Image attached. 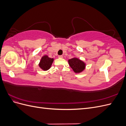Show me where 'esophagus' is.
<instances>
[{"label": "esophagus", "mask_w": 126, "mask_h": 126, "mask_svg": "<svg viewBox=\"0 0 126 126\" xmlns=\"http://www.w3.org/2000/svg\"><path fill=\"white\" fill-rule=\"evenodd\" d=\"M58 57H59V58H63V56L60 55V56H58Z\"/></svg>", "instance_id": "obj_1"}]
</instances>
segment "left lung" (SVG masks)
<instances>
[{"label":"left lung","instance_id":"left-lung-1","mask_svg":"<svg viewBox=\"0 0 126 126\" xmlns=\"http://www.w3.org/2000/svg\"><path fill=\"white\" fill-rule=\"evenodd\" d=\"M68 63L72 70L76 73L82 71L85 68V63L78 58H74L69 59Z\"/></svg>","mask_w":126,"mask_h":126}]
</instances>
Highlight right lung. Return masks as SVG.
<instances>
[{
  "label": "right lung",
  "mask_w": 126,
  "mask_h": 126,
  "mask_svg": "<svg viewBox=\"0 0 126 126\" xmlns=\"http://www.w3.org/2000/svg\"><path fill=\"white\" fill-rule=\"evenodd\" d=\"M54 59L48 57L47 56H44L41 58L39 66L42 69L46 71L50 68Z\"/></svg>",
  "instance_id": "add662e5"
}]
</instances>
